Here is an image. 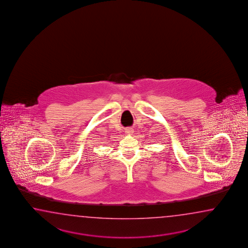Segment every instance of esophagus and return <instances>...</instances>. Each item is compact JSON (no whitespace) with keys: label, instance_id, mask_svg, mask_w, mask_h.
Here are the masks:
<instances>
[{"label":"esophagus","instance_id":"34e87169","mask_svg":"<svg viewBox=\"0 0 248 248\" xmlns=\"http://www.w3.org/2000/svg\"><path fill=\"white\" fill-rule=\"evenodd\" d=\"M125 132H126L127 135H131L132 133L134 132V130H133V128H130V127H126V129H125Z\"/></svg>","mask_w":248,"mask_h":248}]
</instances>
